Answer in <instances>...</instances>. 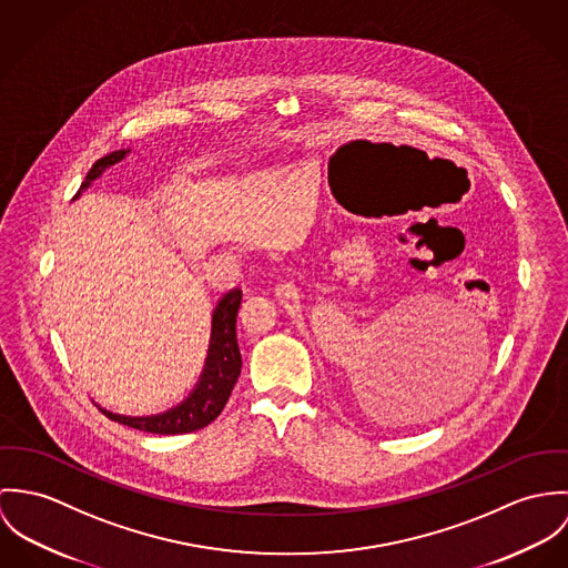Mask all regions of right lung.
<instances>
[{
    "label": "right lung",
    "mask_w": 568,
    "mask_h": 568,
    "mask_svg": "<svg viewBox=\"0 0 568 568\" xmlns=\"http://www.w3.org/2000/svg\"><path fill=\"white\" fill-rule=\"evenodd\" d=\"M130 150H115L102 159H98L93 163V168L89 170L84 183L80 190H87L98 176H102V172L115 163H120L126 156ZM80 195V191L75 193V197ZM242 305V290L235 287L229 294L222 296V301L217 303L215 312H213V326H211V344H209V355L204 362V371L200 375V381L195 383L193 392L190 396L156 416H120L113 412L102 409L104 416H109L111 420L126 425L139 432H148V434H159V436H179V434H191L197 432L202 427H206L209 423H213L220 412L224 409L237 377L242 373V355H240V346H237V312Z\"/></svg>",
    "instance_id": "1"
}]
</instances>
